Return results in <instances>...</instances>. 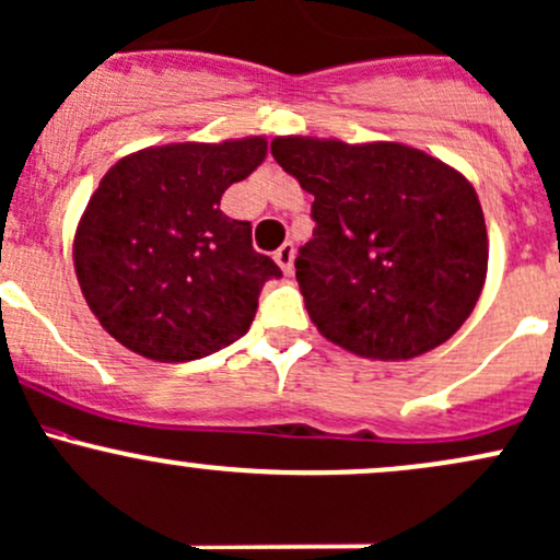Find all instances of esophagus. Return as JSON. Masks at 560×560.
Here are the masks:
<instances>
[{
  "mask_svg": "<svg viewBox=\"0 0 560 560\" xmlns=\"http://www.w3.org/2000/svg\"><path fill=\"white\" fill-rule=\"evenodd\" d=\"M273 260L279 262L281 270H284L287 276H290V273H292V262H294V244H292V242H284V244H281V247L276 249Z\"/></svg>",
  "mask_w": 560,
  "mask_h": 560,
  "instance_id": "34e87169",
  "label": "esophagus"
}]
</instances>
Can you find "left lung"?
<instances>
[{"label":"left lung","mask_w":560,"mask_h":560,"mask_svg":"<svg viewBox=\"0 0 560 560\" xmlns=\"http://www.w3.org/2000/svg\"><path fill=\"white\" fill-rule=\"evenodd\" d=\"M276 162L313 196L298 284L327 340L380 361L428 353L483 290L487 223L457 170L401 143L276 138Z\"/></svg>","instance_id":"8db88e82"}]
</instances>
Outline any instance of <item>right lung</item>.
I'll return each instance as SVG.
<instances>
[{"label": "right lung", "instance_id": "1", "mask_svg": "<svg viewBox=\"0 0 560 560\" xmlns=\"http://www.w3.org/2000/svg\"><path fill=\"white\" fill-rule=\"evenodd\" d=\"M266 138L172 143L106 172L73 238V268L97 322L153 361H194L247 335L281 268L252 225L220 212L225 188L266 159Z\"/></svg>", "mask_w": 560, "mask_h": 560}]
</instances>
